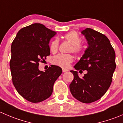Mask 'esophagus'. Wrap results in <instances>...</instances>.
Masks as SVG:
<instances>
[{"instance_id": "obj_1", "label": "esophagus", "mask_w": 123, "mask_h": 123, "mask_svg": "<svg viewBox=\"0 0 123 123\" xmlns=\"http://www.w3.org/2000/svg\"><path fill=\"white\" fill-rule=\"evenodd\" d=\"M68 71L67 69H65V68H62V72L63 73H65V72H67Z\"/></svg>"}]
</instances>
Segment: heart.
<instances>
[{"label":"heart","instance_id":"obj_1","mask_svg":"<svg viewBox=\"0 0 123 123\" xmlns=\"http://www.w3.org/2000/svg\"><path fill=\"white\" fill-rule=\"evenodd\" d=\"M65 40L72 44L70 51L76 54H79L83 49L82 46L80 44V37L75 31H71L67 33L64 36ZM59 46V41L58 39H55L52 41L50 45V50L52 52L55 53L58 50ZM74 61L73 56L71 55L58 54L54 57L52 63L54 65L61 67L62 68H67L69 64Z\"/></svg>","mask_w":123,"mask_h":123}]
</instances>
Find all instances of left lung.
Wrapping results in <instances>:
<instances>
[{
	"label": "left lung",
	"instance_id": "obj_1",
	"mask_svg": "<svg viewBox=\"0 0 123 123\" xmlns=\"http://www.w3.org/2000/svg\"><path fill=\"white\" fill-rule=\"evenodd\" d=\"M81 34L86 38L88 47L74 67L87 72L80 78L77 71H70L74 79L69 89L76 99L89 104L101 98L110 87L116 67L115 53L104 34L89 28L83 30Z\"/></svg>",
	"mask_w": 123,
	"mask_h": 123
}]
</instances>
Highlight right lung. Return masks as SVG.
Segmentation results:
<instances>
[{"instance_id":"1","label":"right lung","mask_w":123,"mask_h":123,"mask_svg":"<svg viewBox=\"0 0 123 123\" xmlns=\"http://www.w3.org/2000/svg\"><path fill=\"white\" fill-rule=\"evenodd\" d=\"M56 32L39 23L21 28L11 45L10 61L12 80L18 93L33 103L51 96L53 87L62 69L51 65L44 72L38 69L39 62L50 54L49 43Z\"/></svg>"}]
</instances>
